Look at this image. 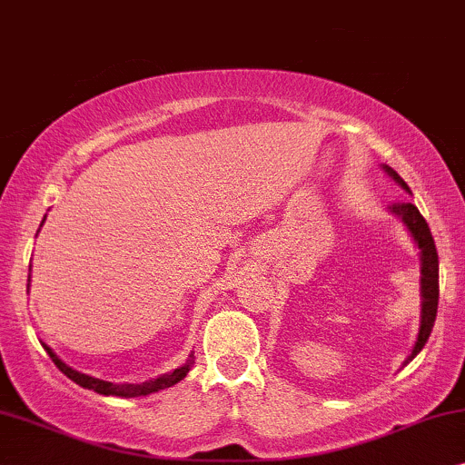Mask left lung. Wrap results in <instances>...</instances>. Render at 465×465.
<instances>
[{"label": "left lung", "mask_w": 465, "mask_h": 465, "mask_svg": "<svg viewBox=\"0 0 465 465\" xmlns=\"http://www.w3.org/2000/svg\"><path fill=\"white\" fill-rule=\"evenodd\" d=\"M385 174L391 178L395 184H400L401 189L406 191L408 195H412V191L408 189V184L401 181L398 172L389 165H382ZM389 214L398 216V219L404 223L406 232L411 233L412 242L417 244L419 249V259H420V278H419V287H420V321H419V333L417 340H414L412 352L406 357L404 366L408 361H412L414 357L419 355L420 349H423L427 338H430L431 327H434L436 321V312H438V252H436V244L434 238H431L430 227H427V221L420 216L417 206L411 202H400L389 206Z\"/></svg>", "instance_id": "left-lung-1"}]
</instances>
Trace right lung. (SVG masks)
<instances>
[{
    "label": "right lung",
    "instance_id": "obj_1",
    "mask_svg": "<svg viewBox=\"0 0 465 465\" xmlns=\"http://www.w3.org/2000/svg\"><path fill=\"white\" fill-rule=\"evenodd\" d=\"M45 221H46V216L42 219V223ZM29 272H31V265H29ZM29 278H31V274H29ZM42 346H45L48 357L54 361V366H57L61 372L67 376V379L76 382V385H80L83 389H91V391H95L99 395H116V398H140V395H151V393L161 391V389L174 387L176 382H181L184 376H187L191 363H193V355H189L187 361H184L181 368L172 370V372H168V374H161V376H157V379L140 382V385H135V382H121V385H116V382L102 381V379H95V376L78 372V370L67 366L64 359H59V355L51 349V346L45 342H42Z\"/></svg>",
    "mask_w": 465,
    "mask_h": 465
}]
</instances>
